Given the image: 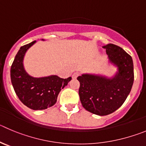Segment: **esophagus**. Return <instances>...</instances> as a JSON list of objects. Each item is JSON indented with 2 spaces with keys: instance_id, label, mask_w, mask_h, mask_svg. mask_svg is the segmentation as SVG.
<instances>
[{
  "instance_id": "obj_1",
  "label": "esophagus",
  "mask_w": 146,
  "mask_h": 146,
  "mask_svg": "<svg viewBox=\"0 0 146 146\" xmlns=\"http://www.w3.org/2000/svg\"><path fill=\"white\" fill-rule=\"evenodd\" d=\"M80 72H74V74H72V77H73V78L74 79H76L77 78V77H78V76H80Z\"/></svg>"
}]
</instances>
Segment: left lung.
Listing matches in <instances>:
<instances>
[{
	"mask_svg": "<svg viewBox=\"0 0 146 146\" xmlns=\"http://www.w3.org/2000/svg\"><path fill=\"white\" fill-rule=\"evenodd\" d=\"M111 62L118 66L113 78L92 74L77 77L80 85L79 96L82 106L88 111L100 116L113 113L124 104L134 82L132 57L121 47L114 44L103 46Z\"/></svg>",
	"mask_w": 146,
	"mask_h": 146,
	"instance_id": "left-lung-1",
	"label": "left lung"
}]
</instances>
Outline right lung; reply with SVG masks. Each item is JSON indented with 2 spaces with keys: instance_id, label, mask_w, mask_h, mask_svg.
Segmentation results:
<instances>
[{
  "instance_id": "obj_1",
  "label": "right lung",
  "mask_w": 146,
  "mask_h": 146,
  "mask_svg": "<svg viewBox=\"0 0 146 146\" xmlns=\"http://www.w3.org/2000/svg\"><path fill=\"white\" fill-rule=\"evenodd\" d=\"M35 42L20 48L11 67V80L21 102L33 110H42L56 104L59 92L67 85L72 77L62 79L53 75L34 78L29 76L24 69L23 58L27 49Z\"/></svg>"
}]
</instances>
